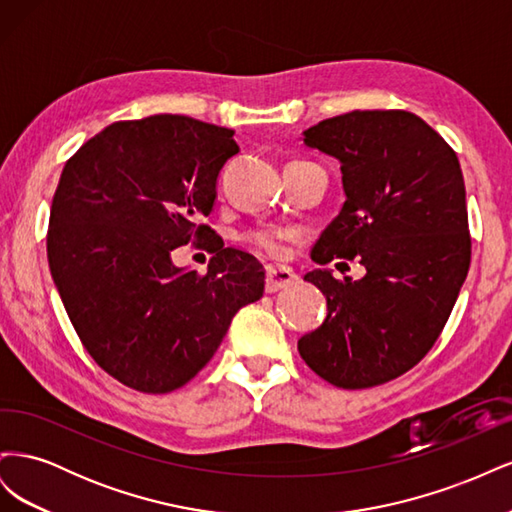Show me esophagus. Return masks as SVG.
I'll return each mask as SVG.
<instances>
[{
	"instance_id": "1",
	"label": "esophagus",
	"mask_w": 512,
	"mask_h": 512,
	"mask_svg": "<svg viewBox=\"0 0 512 512\" xmlns=\"http://www.w3.org/2000/svg\"><path fill=\"white\" fill-rule=\"evenodd\" d=\"M297 280H299L297 273H294L290 267H284V265H269V267H267V284H265V290H267V292H277V290H282V288L294 284Z\"/></svg>"
}]
</instances>
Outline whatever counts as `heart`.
I'll return each mask as SVG.
<instances>
[{
    "label": "heart",
    "instance_id": "obj_1",
    "mask_svg": "<svg viewBox=\"0 0 512 512\" xmlns=\"http://www.w3.org/2000/svg\"><path fill=\"white\" fill-rule=\"evenodd\" d=\"M284 230H273V228H256L245 235V241L250 243L254 250L269 254V256H280L284 252V241H286Z\"/></svg>",
    "mask_w": 512,
    "mask_h": 512
}]
</instances>
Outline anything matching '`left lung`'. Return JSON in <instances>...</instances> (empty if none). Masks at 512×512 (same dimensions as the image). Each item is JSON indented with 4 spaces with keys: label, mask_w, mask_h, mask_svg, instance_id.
Listing matches in <instances>:
<instances>
[{
    "label": "left lung",
    "mask_w": 512,
    "mask_h": 512,
    "mask_svg": "<svg viewBox=\"0 0 512 512\" xmlns=\"http://www.w3.org/2000/svg\"><path fill=\"white\" fill-rule=\"evenodd\" d=\"M342 164L346 203L312 260H359L361 280L305 273L327 297V318L299 354L339 389L406 374L436 344L470 269V232L457 153L408 111H352L303 132Z\"/></svg>",
    "instance_id": "left-lung-1"
}]
</instances>
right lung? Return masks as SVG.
I'll return each instance as SVG.
<instances>
[{"instance_id":"add662e5","label":"right lung","mask_w":512,"mask_h":512,"mask_svg":"<svg viewBox=\"0 0 512 512\" xmlns=\"http://www.w3.org/2000/svg\"><path fill=\"white\" fill-rule=\"evenodd\" d=\"M237 153L228 128L151 115L106 126L61 170L46 237L53 282L87 352L130 389L190 382L265 292L260 262L198 224ZM192 238L216 252L205 276L169 258Z\"/></svg>"}]
</instances>
